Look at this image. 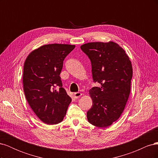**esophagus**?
I'll list each match as a JSON object with an SVG mask.
<instances>
[{"instance_id": "obj_1", "label": "esophagus", "mask_w": 158, "mask_h": 158, "mask_svg": "<svg viewBox=\"0 0 158 158\" xmlns=\"http://www.w3.org/2000/svg\"><path fill=\"white\" fill-rule=\"evenodd\" d=\"M81 95H82V94H81L80 92H76V93H74V98H79Z\"/></svg>"}]
</instances>
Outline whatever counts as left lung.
Listing matches in <instances>:
<instances>
[{"mask_svg": "<svg viewBox=\"0 0 158 158\" xmlns=\"http://www.w3.org/2000/svg\"><path fill=\"white\" fill-rule=\"evenodd\" d=\"M80 48L92 63L94 82L101 84L89 90L92 106L87 112L88 121L97 127H109L121 115L130 95L131 62L113 41L90 42Z\"/></svg>", "mask_w": 158, "mask_h": 158, "instance_id": "obj_1", "label": "left lung"}]
</instances>
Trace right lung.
<instances>
[{
    "label": "right lung",
    "instance_id": "add662e5",
    "mask_svg": "<svg viewBox=\"0 0 158 158\" xmlns=\"http://www.w3.org/2000/svg\"><path fill=\"white\" fill-rule=\"evenodd\" d=\"M74 45L48 44L32 51L23 65V92L30 107L40 120L56 125L63 120L72 99L62 88L60 74L65 57ZM59 86L60 89L54 88Z\"/></svg>",
    "mask_w": 158,
    "mask_h": 158
}]
</instances>
